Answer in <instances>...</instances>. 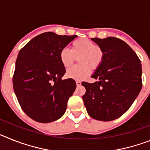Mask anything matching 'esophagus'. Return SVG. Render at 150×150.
Segmentation results:
<instances>
[{
    "label": "esophagus",
    "mask_w": 150,
    "mask_h": 150,
    "mask_svg": "<svg viewBox=\"0 0 150 150\" xmlns=\"http://www.w3.org/2000/svg\"><path fill=\"white\" fill-rule=\"evenodd\" d=\"M76 86H81V82L79 81V80H76Z\"/></svg>",
    "instance_id": "esophagus-1"
}]
</instances>
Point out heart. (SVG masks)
<instances>
[{
    "instance_id": "b5f03b06",
    "label": "heart",
    "mask_w": 150,
    "mask_h": 150,
    "mask_svg": "<svg viewBox=\"0 0 150 150\" xmlns=\"http://www.w3.org/2000/svg\"><path fill=\"white\" fill-rule=\"evenodd\" d=\"M79 57L78 62L81 65L74 66L66 72V76L74 79H83L90 73V68L95 69L100 65L103 59V52L94 41L87 38H80L74 40L71 44V50L64 48L61 50L59 59L64 67H71Z\"/></svg>"
}]
</instances>
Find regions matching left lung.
<instances>
[{"mask_svg": "<svg viewBox=\"0 0 150 150\" xmlns=\"http://www.w3.org/2000/svg\"><path fill=\"white\" fill-rule=\"evenodd\" d=\"M103 52V59L91 77L83 82V100L88 114L95 120L112 121L123 115L142 88L141 63L131 47L116 38H91Z\"/></svg>", "mask_w": 150, "mask_h": 150, "instance_id": "8db88e82", "label": "left lung"}]
</instances>
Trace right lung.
I'll list each match as a JSON object with an SVG mask.
<instances>
[{
    "mask_svg": "<svg viewBox=\"0 0 150 150\" xmlns=\"http://www.w3.org/2000/svg\"><path fill=\"white\" fill-rule=\"evenodd\" d=\"M76 37L45 32L33 38L18 52L13 88L22 109L34 121L51 122L65 112L76 84L71 78L62 79L66 71L59 55Z\"/></svg>",
    "mask_w": 150,
    "mask_h": 150,
    "instance_id": "add662e5",
    "label": "right lung"
}]
</instances>
